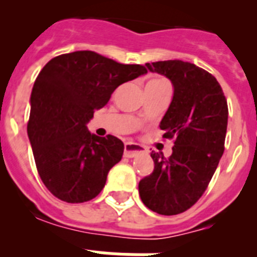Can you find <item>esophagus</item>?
I'll return each mask as SVG.
<instances>
[{
  "mask_svg": "<svg viewBox=\"0 0 257 257\" xmlns=\"http://www.w3.org/2000/svg\"><path fill=\"white\" fill-rule=\"evenodd\" d=\"M143 153H147V149L145 147L140 144H136V143H126L124 144V152H123V156L127 157V158H134L136 157L138 154H143Z\"/></svg>",
  "mask_w": 257,
  "mask_h": 257,
  "instance_id": "1",
  "label": "esophagus"
}]
</instances>
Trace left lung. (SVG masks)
Returning a JSON list of instances; mask_svg holds the SVG:
<instances>
[{
	"label": "left lung",
	"instance_id": "8db88e82",
	"mask_svg": "<svg viewBox=\"0 0 257 257\" xmlns=\"http://www.w3.org/2000/svg\"><path fill=\"white\" fill-rule=\"evenodd\" d=\"M149 72L171 81L174 95L161 121L163 138L172 139V154L152 152L154 170L140 180L139 194L149 210L178 215L205 193L224 153L228 104L216 78L181 60L147 63Z\"/></svg>",
	"mask_w": 257,
	"mask_h": 257
}]
</instances>
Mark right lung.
<instances>
[{"label":"right lung","mask_w":257,"mask_h":257,"mask_svg":"<svg viewBox=\"0 0 257 257\" xmlns=\"http://www.w3.org/2000/svg\"><path fill=\"white\" fill-rule=\"evenodd\" d=\"M145 73L143 65L119 64L94 51L63 54L41 70L27 131L41 180L54 196L82 203L101 192L124 145L115 136L91 134L87 123L118 86Z\"/></svg>","instance_id":"1"}]
</instances>
